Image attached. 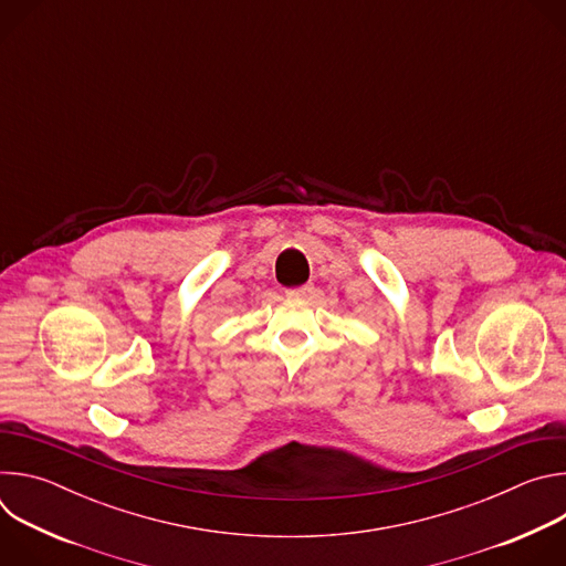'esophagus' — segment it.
I'll return each instance as SVG.
<instances>
[{"label":"esophagus","instance_id":"1","mask_svg":"<svg viewBox=\"0 0 566 566\" xmlns=\"http://www.w3.org/2000/svg\"><path fill=\"white\" fill-rule=\"evenodd\" d=\"M313 291H315V286H313V284H302V286L289 289V291H286V295H289V297H308Z\"/></svg>","mask_w":566,"mask_h":566}]
</instances>
